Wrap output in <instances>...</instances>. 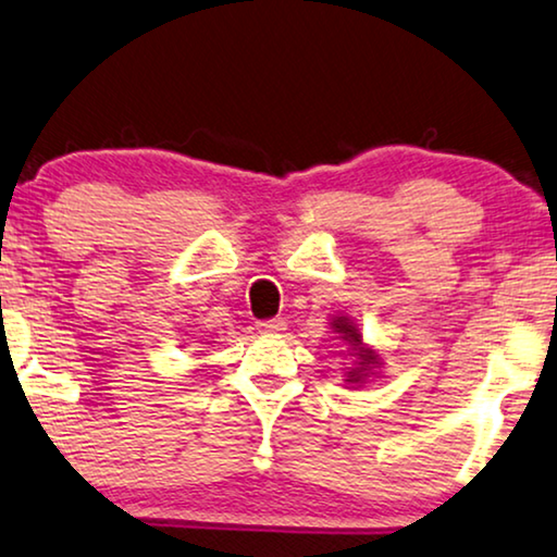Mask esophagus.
I'll list each match as a JSON object with an SVG mask.
<instances>
[{
	"mask_svg": "<svg viewBox=\"0 0 557 557\" xmlns=\"http://www.w3.org/2000/svg\"><path fill=\"white\" fill-rule=\"evenodd\" d=\"M284 330H286L284 319H269V322L258 324V332L261 334H281Z\"/></svg>",
	"mask_w": 557,
	"mask_h": 557,
	"instance_id": "esophagus-1",
	"label": "esophagus"
}]
</instances>
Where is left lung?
<instances>
[{"label": "left lung", "instance_id": "left-lung-1", "mask_svg": "<svg viewBox=\"0 0 557 557\" xmlns=\"http://www.w3.org/2000/svg\"><path fill=\"white\" fill-rule=\"evenodd\" d=\"M330 330L337 334L342 345H345V355L349 357V368L345 370V387H362L380 377V368H383V352L364 342L360 326L355 324L352 317L334 314L330 319Z\"/></svg>", "mask_w": 557, "mask_h": 557}]
</instances>
